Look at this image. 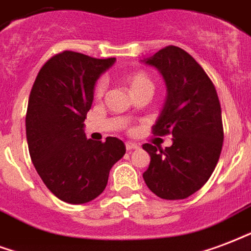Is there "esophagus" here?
Listing matches in <instances>:
<instances>
[{
    "instance_id": "esophagus-1",
    "label": "esophagus",
    "mask_w": 251,
    "mask_h": 251,
    "mask_svg": "<svg viewBox=\"0 0 251 251\" xmlns=\"http://www.w3.org/2000/svg\"><path fill=\"white\" fill-rule=\"evenodd\" d=\"M125 146H126V150L130 151V150H137V149L139 147V145H137V143H134V142H126Z\"/></svg>"
}]
</instances>
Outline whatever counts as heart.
Masks as SVG:
<instances>
[{
	"instance_id": "1",
	"label": "heart",
	"mask_w": 251,
	"mask_h": 251,
	"mask_svg": "<svg viewBox=\"0 0 251 251\" xmlns=\"http://www.w3.org/2000/svg\"><path fill=\"white\" fill-rule=\"evenodd\" d=\"M127 83H129L130 91L135 93V92L142 91V89H151L154 88V83L152 80L146 72H142V71H138V72H134L127 77ZM105 92V81H99L97 85L95 88V95L96 97H101L104 95Z\"/></svg>"
}]
</instances>
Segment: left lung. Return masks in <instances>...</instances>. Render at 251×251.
Segmentation results:
<instances>
[{"label": "left lung", "mask_w": 251, "mask_h": 251, "mask_svg": "<svg viewBox=\"0 0 251 251\" xmlns=\"http://www.w3.org/2000/svg\"><path fill=\"white\" fill-rule=\"evenodd\" d=\"M143 62L159 71L167 87L152 133L174 137L166 149L143 145L151 158L143 179L160 199L180 200L201 188L219 162L224 141L219 96L201 66L176 46Z\"/></svg>", "instance_id": "obj_1"}]
</instances>
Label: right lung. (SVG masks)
I'll use <instances>...</instances> for the list:
<instances>
[{"instance_id": "obj_1", "label": "right lung", "mask_w": 251, "mask_h": 251, "mask_svg": "<svg viewBox=\"0 0 251 251\" xmlns=\"http://www.w3.org/2000/svg\"><path fill=\"white\" fill-rule=\"evenodd\" d=\"M116 57L96 59L63 51L41 68L28 97L26 137L36 172L57 199L92 201L108 184L113 164L125 155L121 139H87L84 120L97 79Z\"/></svg>"}]
</instances>
